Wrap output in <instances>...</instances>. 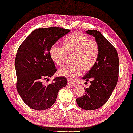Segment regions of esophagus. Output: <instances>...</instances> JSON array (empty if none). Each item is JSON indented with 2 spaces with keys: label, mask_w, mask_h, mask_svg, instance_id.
<instances>
[{
  "label": "esophagus",
  "mask_w": 133,
  "mask_h": 133,
  "mask_svg": "<svg viewBox=\"0 0 133 133\" xmlns=\"http://www.w3.org/2000/svg\"><path fill=\"white\" fill-rule=\"evenodd\" d=\"M68 84L69 85H70V86L75 85V83L74 82L71 81V80H68Z\"/></svg>",
  "instance_id": "1"
}]
</instances>
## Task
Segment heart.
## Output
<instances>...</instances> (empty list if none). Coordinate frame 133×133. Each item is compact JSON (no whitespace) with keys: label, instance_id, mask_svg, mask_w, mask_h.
<instances>
[{"label":"heart","instance_id":"obj_1","mask_svg":"<svg viewBox=\"0 0 133 133\" xmlns=\"http://www.w3.org/2000/svg\"><path fill=\"white\" fill-rule=\"evenodd\" d=\"M100 54L99 43L90 39L85 34L75 32L67 36L62 41V46L53 45L50 50L52 61L58 66L66 63L68 56H72L73 64L59 70L58 74L69 80H74L82 71H90L97 62Z\"/></svg>","mask_w":133,"mask_h":133}]
</instances>
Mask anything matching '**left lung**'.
<instances>
[{
    "mask_svg": "<svg viewBox=\"0 0 133 133\" xmlns=\"http://www.w3.org/2000/svg\"><path fill=\"white\" fill-rule=\"evenodd\" d=\"M86 32L99 43L100 54L95 66L83 77L91 85L85 89V95L77 99V103L83 109L91 111L102 107L111 97L118 81L119 60L116 48L101 32L96 30Z\"/></svg>",
    "mask_w": 133,
    "mask_h": 133,
    "instance_id": "obj_1",
    "label": "left lung"
}]
</instances>
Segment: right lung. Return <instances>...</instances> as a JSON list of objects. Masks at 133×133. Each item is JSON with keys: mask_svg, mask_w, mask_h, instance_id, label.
Segmentation results:
<instances>
[{"mask_svg": "<svg viewBox=\"0 0 133 133\" xmlns=\"http://www.w3.org/2000/svg\"><path fill=\"white\" fill-rule=\"evenodd\" d=\"M70 29L59 27L39 28L25 39L15 59L16 89L22 101L31 108L43 111L54 104L59 90L66 85L63 77L44 85L43 81L57 71L50 55L51 47Z\"/></svg>", "mask_w": 133, "mask_h": 133, "instance_id": "1", "label": "right lung"}]
</instances>
